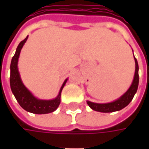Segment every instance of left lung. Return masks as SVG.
<instances>
[{"instance_id":"1","label":"left lung","mask_w":149,"mask_h":149,"mask_svg":"<svg viewBox=\"0 0 149 149\" xmlns=\"http://www.w3.org/2000/svg\"><path fill=\"white\" fill-rule=\"evenodd\" d=\"M134 59L135 64H136L134 78H133V81H132L131 86L127 90V92L123 94L121 97L118 98L117 100H114L112 102H110V103L98 104L87 100V104L92 109L100 112H116V111H119V110L124 109L125 107L127 106L128 104L131 102L132 98L134 97L135 93L137 91L138 84H139V73H138L139 66H138L137 60L135 58V56Z\"/></svg>"}]
</instances>
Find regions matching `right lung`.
Here are the masks:
<instances>
[{
    "instance_id": "right-lung-1",
    "label": "right lung",
    "mask_w": 149,
    "mask_h": 149,
    "mask_svg": "<svg viewBox=\"0 0 149 149\" xmlns=\"http://www.w3.org/2000/svg\"><path fill=\"white\" fill-rule=\"evenodd\" d=\"M27 37L23 40L18 45L14 56H13L10 65V87L14 95L15 98L17 99L19 104L21 105L24 110L27 112L35 113V114H46L50 112H54L61 103V95L63 88L66 84L68 79H66L65 82L62 84L61 88L60 89L57 97L53 100H40L37 99L31 93L28 88L22 83L20 73L18 71L17 63L18 59L20 56L21 50L22 47L26 42Z\"/></svg>"
}]
</instances>
